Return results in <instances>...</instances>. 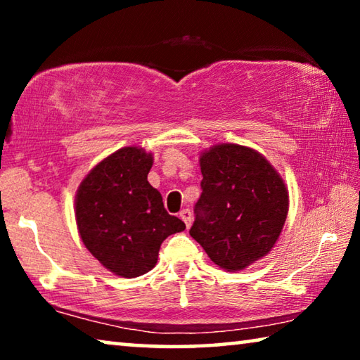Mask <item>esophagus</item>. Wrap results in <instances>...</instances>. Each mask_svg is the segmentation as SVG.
I'll list each match as a JSON object with an SVG mask.
<instances>
[{
	"instance_id": "34e87169",
	"label": "esophagus",
	"mask_w": 360,
	"mask_h": 360,
	"mask_svg": "<svg viewBox=\"0 0 360 360\" xmlns=\"http://www.w3.org/2000/svg\"><path fill=\"white\" fill-rule=\"evenodd\" d=\"M179 217L182 219V221L186 222V227H187V229L191 227V224H192V212H191V210H188V208H186V210H181V212H179Z\"/></svg>"
}]
</instances>
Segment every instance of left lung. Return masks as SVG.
<instances>
[{
  "label": "left lung",
  "mask_w": 360,
  "mask_h": 360,
  "mask_svg": "<svg viewBox=\"0 0 360 360\" xmlns=\"http://www.w3.org/2000/svg\"><path fill=\"white\" fill-rule=\"evenodd\" d=\"M202 195L188 230L208 257L238 271L271 251L284 227L289 193L271 163L240 144H217L200 155Z\"/></svg>",
  "instance_id": "8db88e82"
}]
</instances>
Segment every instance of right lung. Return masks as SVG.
Wrapping results in <instances>:
<instances>
[{
    "instance_id": "1",
    "label": "right lung",
    "mask_w": 360,
    "mask_h": 360,
    "mask_svg": "<svg viewBox=\"0 0 360 360\" xmlns=\"http://www.w3.org/2000/svg\"><path fill=\"white\" fill-rule=\"evenodd\" d=\"M152 154L130 146L90 169L76 193L81 240L100 264L122 278H136L157 264L167 236L186 229L168 214L148 174Z\"/></svg>"
}]
</instances>
